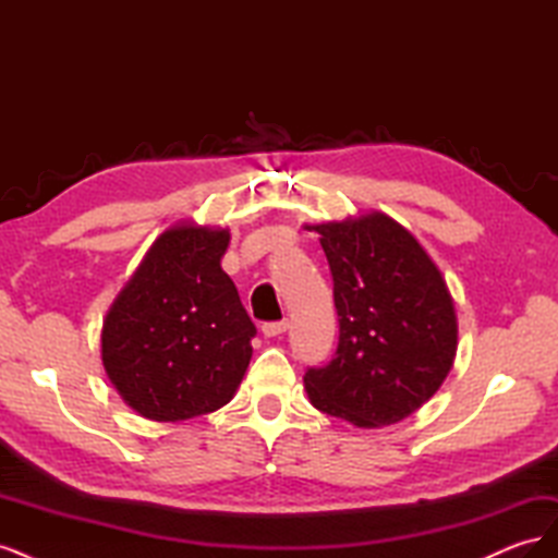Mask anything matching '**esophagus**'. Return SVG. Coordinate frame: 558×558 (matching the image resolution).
I'll return each instance as SVG.
<instances>
[{
  "label": "esophagus",
  "mask_w": 558,
  "mask_h": 558,
  "mask_svg": "<svg viewBox=\"0 0 558 558\" xmlns=\"http://www.w3.org/2000/svg\"><path fill=\"white\" fill-rule=\"evenodd\" d=\"M263 335L265 337H277L289 330V320H272V324H263Z\"/></svg>",
  "instance_id": "1"
}]
</instances>
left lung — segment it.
<instances>
[{
	"label": "left lung",
	"instance_id": "8db88e82",
	"mask_svg": "<svg viewBox=\"0 0 558 558\" xmlns=\"http://www.w3.org/2000/svg\"><path fill=\"white\" fill-rule=\"evenodd\" d=\"M330 265L340 342L310 367L316 410L359 428L398 424L428 402L456 359L447 281L414 234L384 211L307 226Z\"/></svg>",
	"mask_w": 558,
	"mask_h": 558
}]
</instances>
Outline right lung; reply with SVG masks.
Segmentation results:
<instances>
[{
  "instance_id": "1",
  "label": "right lung",
  "mask_w": 558,
  "mask_h": 558,
  "mask_svg": "<svg viewBox=\"0 0 558 558\" xmlns=\"http://www.w3.org/2000/svg\"><path fill=\"white\" fill-rule=\"evenodd\" d=\"M228 244V228H167L107 312L102 365L144 418L216 412L244 379L256 326L221 267Z\"/></svg>"
}]
</instances>
